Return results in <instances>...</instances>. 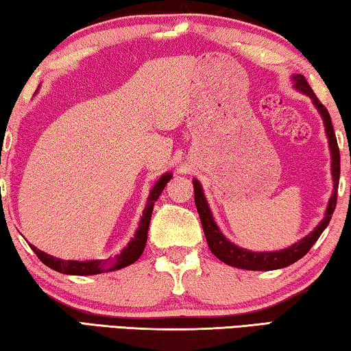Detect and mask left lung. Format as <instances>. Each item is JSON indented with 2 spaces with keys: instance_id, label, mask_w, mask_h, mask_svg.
Returning <instances> with one entry per match:
<instances>
[{
  "instance_id": "left-lung-1",
  "label": "left lung",
  "mask_w": 351,
  "mask_h": 351,
  "mask_svg": "<svg viewBox=\"0 0 351 351\" xmlns=\"http://www.w3.org/2000/svg\"><path fill=\"white\" fill-rule=\"evenodd\" d=\"M291 82H293L294 90L305 94L306 97L311 99L313 105L316 106V110L319 111V114L324 121L325 134H326V139H328V147H330V154H331L332 193L330 197L328 204H326L325 217L322 218V221L314 228L313 232L304 237L302 240L295 241L294 245L280 249V251L257 252V251H249V249L237 246L232 241L226 239L224 234L219 230L215 218L212 215V210L209 207V203H207L206 199L203 186H201V182L197 180V178H193L195 204H197L201 224H203L207 245H209V249L217 258L221 260L226 265L234 266V268L247 269V271H274V269L287 268V266L295 263V261L304 257V255L313 247L314 243L317 241L320 234H322L326 226H328L330 219L332 217V212L336 209L337 187H339V176H341V154H339V147H337L335 130H332V125H331L330 112L326 111L325 106L319 102V99L316 97V94L313 93L311 86L308 85V82L304 75L293 74L291 75Z\"/></svg>"
}]
</instances>
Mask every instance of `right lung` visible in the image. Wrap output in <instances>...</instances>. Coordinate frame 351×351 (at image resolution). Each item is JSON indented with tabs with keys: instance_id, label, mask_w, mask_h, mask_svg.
I'll use <instances>...</instances> for the list:
<instances>
[{
	"instance_id": "obj_1",
	"label": "right lung",
	"mask_w": 351,
	"mask_h": 351,
	"mask_svg": "<svg viewBox=\"0 0 351 351\" xmlns=\"http://www.w3.org/2000/svg\"><path fill=\"white\" fill-rule=\"evenodd\" d=\"M171 176H173L171 173H164L152 187L150 195H148L147 198V204L144 207V212H142L139 226L134 232V237L127 243V246L123 247L121 252L114 255V257H110L106 260H62V258L52 257V255L46 254L43 251H40V249H37L32 245L29 246H31L32 251L37 254V257L43 261L46 266H49L51 269H54L57 272H62V274L94 276V274H104V272H111V271L125 268V266L134 263V261L141 257L142 252H144L153 206L158 201L159 195L162 193L165 184L171 180Z\"/></svg>"
}]
</instances>
